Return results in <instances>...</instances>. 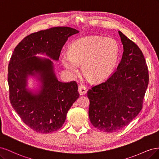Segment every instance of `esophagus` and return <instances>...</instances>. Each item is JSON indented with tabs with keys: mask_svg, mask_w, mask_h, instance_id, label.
<instances>
[{
	"mask_svg": "<svg viewBox=\"0 0 159 159\" xmlns=\"http://www.w3.org/2000/svg\"><path fill=\"white\" fill-rule=\"evenodd\" d=\"M78 92L80 95H84L85 93L87 92V89H86V88L83 85H80L78 87Z\"/></svg>",
	"mask_w": 159,
	"mask_h": 159,
	"instance_id": "esophagus-1",
	"label": "esophagus"
}]
</instances>
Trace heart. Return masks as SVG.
I'll return each mask as SVG.
<instances>
[{"mask_svg":"<svg viewBox=\"0 0 159 159\" xmlns=\"http://www.w3.org/2000/svg\"><path fill=\"white\" fill-rule=\"evenodd\" d=\"M119 47L111 38L91 36L73 43L68 54L60 57L62 65L71 75L78 73V66L86 78L99 82L108 78L117 64Z\"/></svg>","mask_w":159,"mask_h":159,"instance_id":"1","label":"heart"}]
</instances>
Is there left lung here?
Segmentation results:
<instances>
[{
  "label": "left lung",
  "mask_w": 159,
  "mask_h": 159,
  "mask_svg": "<svg viewBox=\"0 0 159 159\" xmlns=\"http://www.w3.org/2000/svg\"><path fill=\"white\" fill-rule=\"evenodd\" d=\"M123 46L117 70L89 89V117L100 131L113 133L128 125L141 111L148 84L145 57L138 46L119 31Z\"/></svg>",
  "instance_id": "obj_1"
}]
</instances>
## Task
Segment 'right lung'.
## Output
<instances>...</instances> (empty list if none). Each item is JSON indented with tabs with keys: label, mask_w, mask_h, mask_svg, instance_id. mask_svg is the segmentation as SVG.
Instances as JSON below:
<instances>
[{
	"label": "right lung",
	"mask_w": 159,
	"mask_h": 159,
	"mask_svg": "<svg viewBox=\"0 0 159 159\" xmlns=\"http://www.w3.org/2000/svg\"><path fill=\"white\" fill-rule=\"evenodd\" d=\"M78 32L66 26L40 30L25 37L14 50L8 68L9 98L22 121L36 132L50 133L60 129L80 96L75 81H58L52 61L36 55L58 61L68 38ZM30 76L39 81L36 91L27 88Z\"/></svg>",
	"instance_id": "right-lung-1"
}]
</instances>
